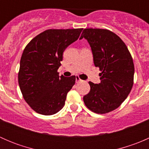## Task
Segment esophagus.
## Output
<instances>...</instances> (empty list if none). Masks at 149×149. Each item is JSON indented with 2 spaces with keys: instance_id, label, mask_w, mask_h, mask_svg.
Listing matches in <instances>:
<instances>
[{
  "instance_id": "esophagus-1",
  "label": "esophagus",
  "mask_w": 149,
  "mask_h": 149,
  "mask_svg": "<svg viewBox=\"0 0 149 149\" xmlns=\"http://www.w3.org/2000/svg\"><path fill=\"white\" fill-rule=\"evenodd\" d=\"M80 81H82L81 79H80L79 77H78V76H76V83H79V82H80Z\"/></svg>"
}]
</instances>
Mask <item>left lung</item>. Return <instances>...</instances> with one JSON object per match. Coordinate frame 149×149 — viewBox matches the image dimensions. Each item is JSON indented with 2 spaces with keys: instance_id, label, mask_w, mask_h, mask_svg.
Wrapping results in <instances>:
<instances>
[{
  "instance_id": "8db88e82",
  "label": "left lung",
  "mask_w": 149,
  "mask_h": 149,
  "mask_svg": "<svg viewBox=\"0 0 149 149\" xmlns=\"http://www.w3.org/2000/svg\"><path fill=\"white\" fill-rule=\"evenodd\" d=\"M91 47L96 67L100 68V84L89 81V93L84 97L86 106L97 114L117 109L130 94L133 85L134 64L123 40L107 29H85L80 40Z\"/></svg>"
}]
</instances>
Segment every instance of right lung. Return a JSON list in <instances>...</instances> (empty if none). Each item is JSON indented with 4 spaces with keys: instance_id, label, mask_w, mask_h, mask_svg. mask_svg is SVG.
Instances as JSON below:
<instances>
[{
    "instance_id": "add662e5",
    "label": "right lung",
    "mask_w": 149,
    "mask_h": 149,
    "mask_svg": "<svg viewBox=\"0 0 149 149\" xmlns=\"http://www.w3.org/2000/svg\"><path fill=\"white\" fill-rule=\"evenodd\" d=\"M83 29H48L30 41L20 61L19 84L24 99L36 112L52 115L65 105L76 76H59L64 50L79 39Z\"/></svg>"
}]
</instances>
